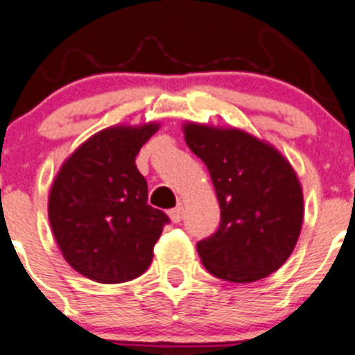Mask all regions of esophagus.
<instances>
[{
    "label": "esophagus",
    "instance_id": "obj_1",
    "mask_svg": "<svg viewBox=\"0 0 355 355\" xmlns=\"http://www.w3.org/2000/svg\"><path fill=\"white\" fill-rule=\"evenodd\" d=\"M183 207H175V209H171V211H168V218H171V221L172 223H180L181 219H183Z\"/></svg>",
    "mask_w": 355,
    "mask_h": 355
}]
</instances>
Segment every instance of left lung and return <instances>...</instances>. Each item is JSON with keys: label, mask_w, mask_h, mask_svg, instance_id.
<instances>
[{"label": "left lung", "mask_w": 355, "mask_h": 355, "mask_svg": "<svg viewBox=\"0 0 355 355\" xmlns=\"http://www.w3.org/2000/svg\"><path fill=\"white\" fill-rule=\"evenodd\" d=\"M188 148L211 174L221 209L214 235L197 244L218 279L248 284L265 279L291 256L303 225V190L288 158L235 127L183 123Z\"/></svg>", "instance_id": "left-lung-1"}]
</instances>
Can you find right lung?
Instances as JSON below:
<instances>
[{
    "instance_id": "add662e5",
    "label": "right lung",
    "mask_w": 355,
    "mask_h": 355,
    "mask_svg": "<svg viewBox=\"0 0 355 355\" xmlns=\"http://www.w3.org/2000/svg\"><path fill=\"white\" fill-rule=\"evenodd\" d=\"M158 129L157 121L107 127L80 144L53 180V237L71 268L90 281H132L153 259L168 218L148 205V184L136 157Z\"/></svg>"
}]
</instances>
